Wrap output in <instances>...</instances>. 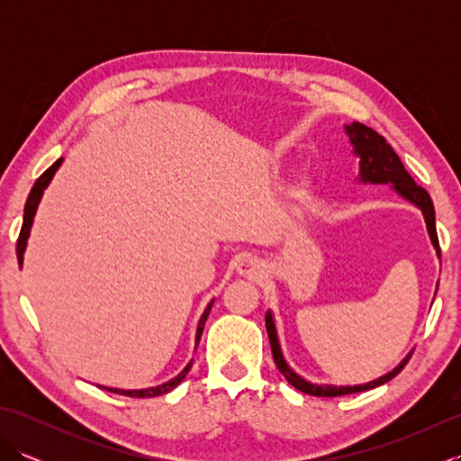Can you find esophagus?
Here are the masks:
<instances>
[{
	"mask_svg": "<svg viewBox=\"0 0 461 461\" xmlns=\"http://www.w3.org/2000/svg\"><path fill=\"white\" fill-rule=\"evenodd\" d=\"M240 273H241V276H248V277H259L263 273V267H261L259 261L248 258V259H243L240 263Z\"/></svg>",
	"mask_w": 461,
	"mask_h": 461,
	"instance_id": "34e87169",
	"label": "esophagus"
}]
</instances>
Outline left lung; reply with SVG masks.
Segmentation results:
<instances>
[{"label":"left lung","instance_id":"obj_1","mask_svg":"<svg viewBox=\"0 0 461 461\" xmlns=\"http://www.w3.org/2000/svg\"><path fill=\"white\" fill-rule=\"evenodd\" d=\"M347 132L350 134V142H352V146H355V152L360 156V180L372 182V184H394V190L400 195H404L406 200L416 203L424 213L429 240H432L434 248L439 256V241H438V233H436V212H434V203H432V198H429V194L422 188V185H418L412 176L406 172L402 160L398 158V154L394 152L393 146L386 142L384 136H380L376 131L368 129V126L362 122H352L350 126H347ZM266 327H267V335H269V342H271L273 360H276L279 372L285 376V380L291 386H295L297 390H301V393H305L309 396L332 398V396H345V394H352V393H362V390L376 388L380 384H384V382L393 380L398 372L408 365L410 357H412V355H408L393 372L380 376L378 380L368 382V384L319 386V384H311V382L303 380L287 366L285 358H283V355H281L276 322H273L271 312H267L266 315Z\"/></svg>","mask_w":461,"mask_h":461}]
</instances>
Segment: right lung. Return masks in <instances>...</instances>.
<instances>
[{
	"mask_svg": "<svg viewBox=\"0 0 461 461\" xmlns=\"http://www.w3.org/2000/svg\"><path fill=\"white\" fill-rule=\"evenodd\" d=\"M61 158H59L53 166H49V168L39 176L37 178V182L33 184V188H32V192H29V198H27V202H25V210H23V225H22V231H19V238H17V248H15V251H17V261H19V267H22V263H23V251H25V246H27V238H29V231H32V223H33V215H35V212H37V205H39V200H41V195H43V190L47 188L49 185V182H51V178L55 176V172H57V168L59 166H61ZM213 303V301H212ZM212 303L208 305V309L203 311V315H202V319H200V322H198V332H195V347H198V342H200V337H202V330H203V325H205V319H208V315H210V311H212ZM190 366H192V362L188 366H185L178 376L176 378H172L170 382H166V384H160V386H156V388H146V390H119V388H106V390H111V393H114V394H122V396H131V398H154V396H160V394H166V393H170L172 388H176L180 384V382L185 378V375H188V370H190ZM104 388V386H103Z\"/></svg>",
	"mask_w": 461,
	"mask_h": 461,
	"instance_id": "1",
	"label": "right lung"
}]
</instances>
